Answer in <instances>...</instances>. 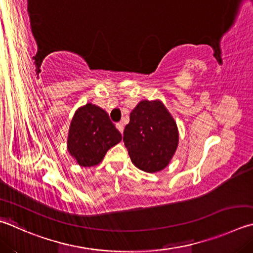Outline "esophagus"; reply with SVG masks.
Instances as JSON below:
<instances>
[{"instance_id": "esophagus-1", "label": "esophagus", "mask_w": 253, "mask_h": 253, "mask_svg": "<svg viewBox=\"0 0 253 253\" xmlns=\"http://www.w3.org/2000/svg\"><path fill=\"white\" fill-rule=\"evenodd\" d=\"M116 128H117V129H118L119 131H121V132L124 131V125H123L122 123H117V124H116Z\"/></svg>"}]
</instances>
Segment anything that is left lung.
Wrapping results in <instances>:
<instances>
[{"instance_id":"1","label":"left lung","mask_w":253,"mask_h":253,"mask_svg":"<svg viewBox=\"0 0 253 253\" xmlns=\"http://www.w3.org/2000/svg\"><path fill=\"white\" fill-rule=\"evenodd\" d=\"M124 130V142L131 163L146 172L166 168L176 153L177 124L162 100H140Z\"/></svg>"}]
</instances>
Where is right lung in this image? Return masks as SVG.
Returning <instances> with one entry per match:
<instances>
[{
    "mask_svg": "<svg viewBox=\"0 0 253 253\" xmlns=\"http://www.w3.org/2000/svg\"><path fill=\"white\" fill-rule=\"evenodd\" d=\"M122 140V135L108 114L94 104H86L75 112L67 137V150L82 167L102 162L109 148Z\"/></svg>",
    "mask_w": 253,
    "mask_h": 253,
    "instance_id": "right-lung-1",
    "label": "right lung"
}]
</instances>
